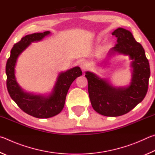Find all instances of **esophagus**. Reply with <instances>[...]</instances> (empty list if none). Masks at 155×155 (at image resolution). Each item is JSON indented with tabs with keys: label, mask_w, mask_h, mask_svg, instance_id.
<instances>
[{
	"label": "esophagus",
	"mask_w": 155,
	"mask_h": 155,
	"mask_svg": "<svg viewBox=\"0 0 155 155\" xmlns=\"http://www.w3.org/2000/svg\"><path fill=\"white\" fill-rule=\"evenodd\" d=\"M80 67H81V69H82V71H85V70H86V69H88V64L87 62H82V63H81Z\"/></svg>",
	"instance_id": "obj_1"
}]
</instances>
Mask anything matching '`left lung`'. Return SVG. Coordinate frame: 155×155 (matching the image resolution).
I'll return each instance as SVG.
<instances>
[{
  "label": "left lung",
  "instance_id": "1",
  "mask_svg": "<svg viewBox=\"0 0 155 155\" xmlns=\"http://www.w3.org/2000/svg\"><path fill=\"white\" fill-rule=\"evenodd\" d=\"M117 43L110 50L112 54L129 55L132 60L131 82L128 87L116 88L106 80L91 72H86L91 105L97 112L105 116L125 114L144 99L150 75V65L142 45L137 42L131 32L118 28L112 32Z\"/></svg>",
  "mask_w": 155,
  "mask_h": 155
}]
</instances>
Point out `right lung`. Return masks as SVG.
Wrapping results in <instances>:
<instances>
[{"label":"right lung","mask_w":155,"mask_h":155,"mask_svg":"<svg viewBox=\"0 0 155 155\" xmlns=\"http://www.w3.org/2000/svg\"><path fill=\"white\" fill-rule=\"evenodd\" d=\"M50 33V31H45L28 35L21 38L13 45L6 64L7 88L10 97L21 110L38 118H48L58 114L63 109L71 84L82 75L79 67L61 73L53 91L48 96L27 93L20 87L15 78V66L18 56L32 42L41 40Z\"/></svg>","instance_id":"right-lung-1"}]
</instances>
